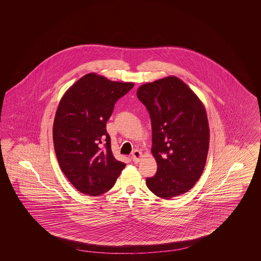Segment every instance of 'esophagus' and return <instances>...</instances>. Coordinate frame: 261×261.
I'll return each mask as SVG.
<instances>
[{
  "label": "esophagus",
  "mask_w": 261,
  "mask_h": 261,
  "mask_svg": "<svg viewBox=\"0 0 261 261\" xmlns=\"http://www.w3.org/2000/svg\"><path fill=\"white\" fill-rule=\"evenodd\" d=\"M141 156H142V152H141L140 150L134 149V150L132 151V160H133V162H136V163L137 162H140Z\"/></svg>",
  "instance_id": "34e87169"
}]
</instances>
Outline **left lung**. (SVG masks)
<instances>
[{"label": "left lung", "mask_w": 261, "mask_h": 261, "mask_svg": "<svg viewBox=\"0 0 261 261\" xmlns=\"http://www.w3.org/2000/svg\"><path fill=\"white\" fill-rule=\"evenodd\" d=\"M137 97L149 112L151 153L158 163L147 186L162 199L187 193L200 178L208 152L210 127L202 102L175 76L142 85Z\"/></svg>", "instance_id": "8db88e82"}]
</instances>
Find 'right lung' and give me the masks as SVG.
<instances>
[{
	"instance_id": "1",
	"label": "right lung",
	"mask_w": 261,
	"mask_h": 261,
	"mask_svg": "<svg viewBox=\"0 0 261 261\" xmlns=\"http://www.w3.org/2000/svg\"><path fill=\"white\" fill-rule=\"evenodd\" d=\"M133 86L89 73L60 101L53 127L55 151L63 174L83 194L111 190L126 165L112 154L107 122L115 102Z\"/></svg>"
}]
</instances>
